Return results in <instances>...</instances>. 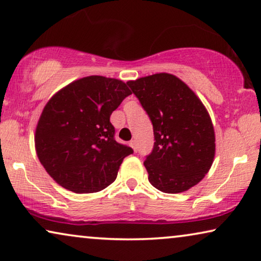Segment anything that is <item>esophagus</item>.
Masks as SVG:
<instances>
[{
  "instance_id": "esophagus-1",
  "label": "esophagus",
  "mask_w": 261,
  "mask_h": 261,
  "mask_svg": "<svg viewBox=\"0 0 261 261\" xmlns=\"http://www.w3.org/2000/svg\"><path fill=\"white\" fill-rule=\"evenodd\" d=\"M129 145H130V147L134 149V152H137V142H135V140H132L130 142H129Z\"/></svg>"
}]
</instances>
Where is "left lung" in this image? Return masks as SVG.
Returning <instances> with one entry per match:
<instances>
[{
	"label": "left lung",
	"instance_id": "8db88e82",
	"mask_svg": "<svg viewBox=\"0 0 261 261\" xmlns=\"http://www.w3.org/2000/svg\"><path fill=\"white\" fill-rule=\"evenodd\" d=\"M127 84L153 124L154 147L144 162L149 183L166 194L188 191L204 178L215 158V130L205 106L171 73Z\"/></svg>",
	"mask_w": 261,
	"mask_h": 261
}]
</instances>
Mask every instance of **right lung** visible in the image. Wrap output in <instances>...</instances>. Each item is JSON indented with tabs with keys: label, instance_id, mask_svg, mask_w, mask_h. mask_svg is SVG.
Wrapping results in <instances>:
<instances>
[{
	"label": "right lung",
	"instance_id": "add662e5",
	"mask_svg": "<svg viewBox=\"0 0 261 261\" xmlns=\"http://www.w3.org/2000/svg\"><path fill=\"white\" fill-rule=\"evenodd\" d=\"M132 94L116 78L88 76L57 91L42 109L35 152L56 183L76 194L101 191L116 179L128 146L114 139L110 115Z\"/></svg>",
	"mask_w": 261,
	"mask_h": 261
}]
</instances>
